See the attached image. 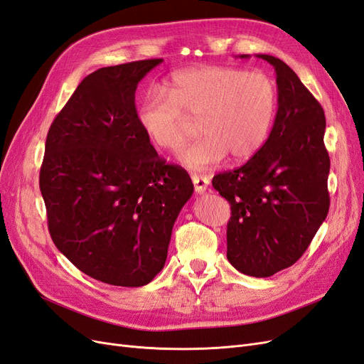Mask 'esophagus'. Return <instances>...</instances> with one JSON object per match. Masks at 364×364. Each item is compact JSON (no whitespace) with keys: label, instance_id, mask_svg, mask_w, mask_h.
I'll return each mask as SVG.
<instances>
[{"label":"esophagus","instance_id":"obj_1","mask_svg":"<svg viewBox=\"0 0 364 364\" xmlns=\"http://www.w3.org/2000/svg\"><path fill=\"white\" fill-rule=\"evenodd\" d=\"M191 179H193V183H194V191H196L197 194H203V193L208 190L209 179L206 178V176L193 174Z\"/></svg>","mask_w":364,"mask_h":364}]
</instances>
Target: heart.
<instances>
[{"label": "heart", "mask_w": 364, "mask_h": 364, "mask_svg": "<svg viewBox=\"0 0 364 364\" xmlns=\"http://www.w3.org/2000/svg\"><path fill=\"white\" fill-rule=\"evenodd\" d=\"M278 109V87L262 71L199 67L171 75L167 92L150 91L136 107V123L153 146L176 150L199 119L202 136L178 153L191 170H205L228 155L246 161L266 144Z\"/></svg>", "instance_id": "obj_1"}]
</instances>
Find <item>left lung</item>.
<instances>
[{
    "label": "left lung",
    "mask_w": 364,
    "mask_h": 364,
    "mask_svg": "<svg viewBox=\"0 0 364 364\" xmlns=\"http://www.w3.org/2000/svg\"><path fill=\"white\" fill-rule=\"evenodd\" d=\"M257 56L277 71V118L257 155L214 176L213 186L230 205L229 262L249 277L267 278L304 255L326 218L329 155L321 103L287 63Z\"/></svg>",
    "instance_id": "obj_1"
}]
</instances>
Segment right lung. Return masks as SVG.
Returning a JSON list of instances; mask_svg holds the SVG:
<instances>
[{
	"label": "right lung",
	"mask_w": 364,
	"mask_h": 364,
	"mask_svg": "<svg viewBox=\"0 0 364 364\" xmlns=\"http://www.w3.org/2000/svg\"><path fill=\"white\" fill-rule=\"evenodd\" d=\"M162 59L86 75L50 126L39 186L56 247L87 277L141 287L164 269L194 186L136 123L138 83Z\"/></svg>",
	"instance_id": "right-lung-1"
}]
</instances>
